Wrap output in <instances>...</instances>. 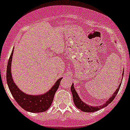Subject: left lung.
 I'll use <instances>...</instances> for the list:
<instances>
[{"mask_svg":"<svg viewBox=\"0 0 130 130\" xmlns=\"http://www.w3.org/2000/svg\"><path fill=\"white\" fill-rule=\"evenodd\" d=\"M120 86H121V83L120 84V85H119V87L118 88V89H116L115 92L113 94V95L111 96V98H110V99H109L108 100L106 101V102L105 104H104L102 106H98V107H93V106H90L87 105L85 102H83V101L80 99V98L78 97L77 92L75 91V88H74L73 84L72 85L71 87V90L72 94H73V97L74 103H75V106H76L78 109H80V110L83 111V112H96V111L97 110H99L102 108L105 107V106H106L108 104H109L110 102H112V101H113V100L114 99V98L116 97V96L117 95L119 89H120Z\"/></svg>","mask_w":130,"mask_h":130,"instance_id":"1","label":"left lung"}]
</instances>
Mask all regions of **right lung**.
<instances>
[{
	"mask_svg": "<svg viewBox=\"0 0 130 130\" xmlns=\"http://www.w3.org/2000/svg\"><path fill=\"white\" fill-rule=\"evenodd\" d=\"M13 52L14 50H12L10 57L8 59L7 69H6V80H7L8 86L12 95L17 102V103L23 109H24L25 110L34 112V113L43 112L46 111L51 106L55 94L59 87L60 82L62 78H59L55 83L51 90L42 95L33 96L24 93L15 85L14 82L13 81V79L12 78L10 67H11Z\"/></svg>",
	"mask_w": 130,
	"mask_h": 130,
	"instance_id": "1",
	"label": "right lung"
}]
</instances>
